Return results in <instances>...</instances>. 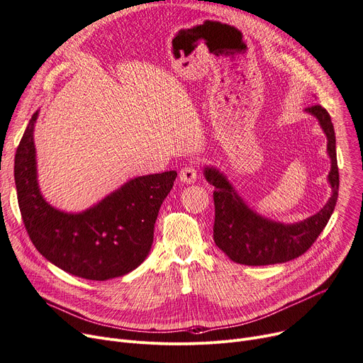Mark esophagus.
Segmentation results:
<instances>
[{
	"label": "esophagus",
	"instance_id": "1",
	"mask_svg": "<svg viewBox=\"0 0 363 363\" xmlns=\"http://www.w3.org/2000/svg\"><path fill=\"white\" fill-rule=\"evenodd\" d=\"M179 181L184 184H194L197 181V170L194 166H185L179 172Z\"/></svg>",
	"mask_w": 363,
	"mask_h": 363
}]
</instances>
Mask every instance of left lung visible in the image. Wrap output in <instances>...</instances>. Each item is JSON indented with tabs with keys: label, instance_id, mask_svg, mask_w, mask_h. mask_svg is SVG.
I'll list each match as a JSON object with an SVG mask.
<instances>
[{
	"label": "left lung",
	"instance_id": "8db88e82",
	"mask_svg": "<svg viewBox=\"0 0 363 363\" xmlns=\"http://www.w3.org/2000/svg\"><path fill=\"white\" fill-rule=\"evenodd\" d=\"M313 116L327 137L331 169L327 181L331 197L320 211L306 219L284 223L257 213L237 193L235 186L216 166H204L203 175L215 186L213 240L219 249L235 263L264 266L293 260L315 242L328 223L338 197V167L335 133L328 111L319 104L304 108Z\"/></svg>",
	"mask_w": 363,
	"mask_h": 363
}]
</instances>
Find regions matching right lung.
<instances>
[{"label": "right lung", "instance_id": "right-lung-1", "mask_svg": "<svg viewBox=\"0 0 363 363\" xmlns=\"http://www.w3.org/2000/svg\"><path fill=\"white\" fill-rule=\"evenodd\" d=\"M40 110L17 147L14 181L26 231L50 263L91 281H107L132 272L145 260L163 200L175 170L135 177L81 212L50 204L38 181L33 130Z\"/></svg>", "mask_w": 363, "mask_h": 363}]
</instances>
